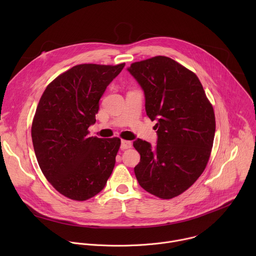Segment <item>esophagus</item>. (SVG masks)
I'll use <instances>...</instances> for the list:
<instances>
[{"label": "esophagus", "instance_id": "esophagus-1", "mask_svg": "<svg viewBox=\"0 0 256 256\" xmlns=\"http://www.w3.org/2000/svg\"><path fill=\"white\" fill-rule=\"evenodd\" d=\"M132 142L130 140H122V144H120V149L122 150H126V149H128L132 147Z\"/></svg>", "mask_w": 256, "mask_h": 256}]
</instances>
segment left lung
I'll list each match as a JSON object with an SVG mask.
<instances>
[{
  "label": "left lung",
  "mask_w": 256,
  "mask_h": 256,
  "mask_svg": "<svg viewBox=\"0 0 256 256\" xmlns=\"http://www.w3.org/2000/svg\"><path fill=\"white\" fill-rule=\"evenodd\" d=\"M144 94V108L156 120L157 144L138 138L134 167L138 184L169 200L190 188L204 172L212 148L214 109L194 72L167 56H154L128 68Z\"/></svg>",
  "instance_id": "left-lung-1"
}]
</instances>
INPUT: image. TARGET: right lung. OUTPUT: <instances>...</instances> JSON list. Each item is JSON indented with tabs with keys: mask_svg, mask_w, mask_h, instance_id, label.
<instances>
[{
	"mask_svg": "<svg viewBox=\"0 0 256 256\" xmlns=\"http://www.w3.org/2000/svg\"><path fill=\"white\" fill-rule=\"evenodd\" d=\"M124 64H83L56 77L44 90L32 122L38 165L62 196L86 200L99 194L112 175L120 138L90 136L99 100Z\"/></svg>",
	"mask_w": 256,
	"mask_h": 256,
	"instance_id": "obj_1",
	"label": "right lung"
}]
</instances>
